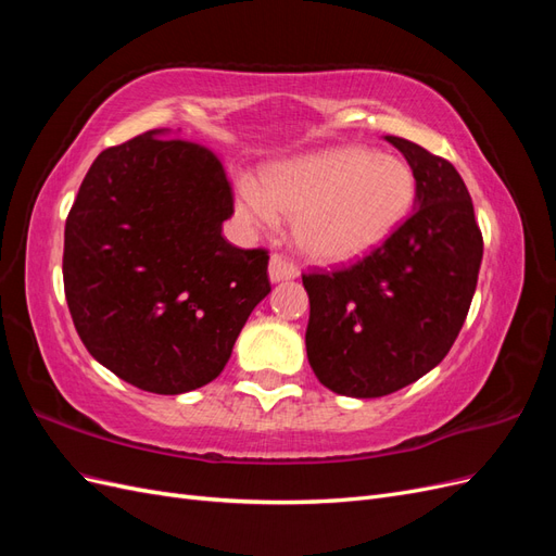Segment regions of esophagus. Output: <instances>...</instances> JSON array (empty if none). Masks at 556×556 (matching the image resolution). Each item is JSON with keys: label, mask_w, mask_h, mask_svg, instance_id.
I'll return each mask as SVG.
<instances>
[{"label": "esophagus", "mask_w": 556, "mask_h": 556, "mask_svg": "<svg viewBox=\"0 0 556 556\" xmlns=\"http://www.w3.org/2000/svg\"><path fill=\"white\" fill-rule=\"evenodd\" d=\"M268 276H271L274 282L292 280V278L299 276V266L285 255H274L271 262H268Z\"/></svg>", "instance_id": "1"}]
</instances>
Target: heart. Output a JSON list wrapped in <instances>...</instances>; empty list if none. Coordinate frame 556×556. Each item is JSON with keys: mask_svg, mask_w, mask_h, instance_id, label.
Segmentation results:
<instances>
[{"mask_svg": "<svg viewBox=\"0 0 556 556\" xmlns=\"http://www.w3.org/2000/svg\"><path fill=\"white\" fill-rule=\"evenodd\" d=\"M415 199L410 166L368 148H329L268 169L264 190L237 182V208L262 231L294 217L299 248L317 262H348L380 245Z\"/></svg>", "mask_w": 556, "mask_h": 556, "instance_id": "b5f03b06", "label": "heart"}]
</instances>
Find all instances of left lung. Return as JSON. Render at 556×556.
I'll use <instances>...</instances> for the list:
<instances>
[{"instance_id":"1","label":"left lung","mask_w":556,"mask_h":556,"mask_svg":"<svg viewBox=\"0 0 556 556\" xmlns=\"http://www.w3.org/2000/svg\"><path fill=\"white\" fill-rule=\"evenodd\" d=\"M417 208L368 255L301 276L311 299L306 352L336 394H392L439 366L464 327L482 262L473 201L454 166L401 137Z\"/></svg>"}]
</instances>
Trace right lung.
I'll use <instances>...</instances> for the list:
<instances>
[{
  "label": "right lung",
  "instance_id": "add662e5",
  "mask_svg": "<svg viewBox=\"0 0 556 556\" xmlns=\"http://www.w3.org/2000/svg\"><path fill=\"white\" fill-rule=\"evenodd\" d=\"M231 213V182L206 146L150 129L97 155L66 215L62 276L99 364L153 394L220 376L271 292L268 252L223 237Z\"/></svg>",
  "mask_w": 556,
  "mask_h": 556
}]
</instances>
